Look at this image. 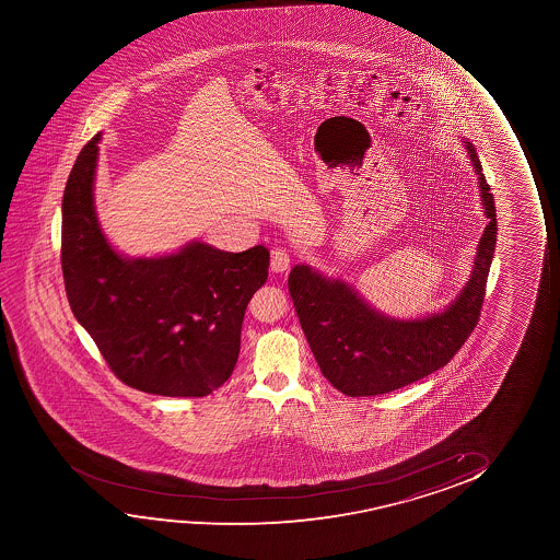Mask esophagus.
Here are the masks:
<instances>
[{
    "label": "esophagus",
    "instance_id": "esophagus-1",
    "mask_svg": "<svg viewBox=\"0 0 560 560\" xmlns=\"http://www.w3.org/2000/svg\"><path fill=\"white\" fill-rule=\"evenodd\" d=\"M292 256L283 246H276L271 250V271L276 273H283L287 269L291 268Z\"/></svg>",
    "mask_w": 560,
    "mask_h": 560
}]
</instances>
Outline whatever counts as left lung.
<instances>
[{
  "mask_svg": "<svg viewBox=\"0 0 560 560\" xmlns=\"http://www.w3.org/2000/svg\"><path fill=\"white\" fill-rule=\"evenodd\" d=\"M463 143L490 222L476 248L470 279L444 312L396 319L368 304L342 279L325 277L306 264L291 269L289 292L307 345L323 376L346 396H378L421 381L447 365L475 330L498 241V220L475 145Z\"/></svg>",
  "mask_w": 560,
  "mask_h": 560,
  "instance_id": "1",
  "label": "left lung"
}]
</instances>
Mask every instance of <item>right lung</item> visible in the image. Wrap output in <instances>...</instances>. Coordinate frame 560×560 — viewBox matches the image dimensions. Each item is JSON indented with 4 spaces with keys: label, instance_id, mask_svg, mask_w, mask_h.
<instances>
[{
    "label": "right lung",
    "instance_id": "1",
    "mask_svg": "<svg viewBox=\"0 0 560 560\" xmlns=\"http://www.w3.org/2000/svg\"><path fill=\"white\" fill-rule=\"evenodd\" d=\"M100 141L95 133L78 154L62 197L70 310L124 384L170 398L208 396L237 363L243 317L268 279L269 250L225 253L191 241L154 258L116 253L93 200Z\"/></svg>",
    "mask_w": 560,
    "mask_h": 560
}]
</instances>
